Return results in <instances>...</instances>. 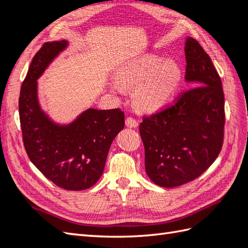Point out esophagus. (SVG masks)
Wrapping results in <instances>:
<instances>
[{
  "mask_svg": "<svg viewBox=\"0 0 248 248\" xmlns=\"http://www.w3.org/2000/svg\"><path fill=\"white\" fill-rule=\"evenodd\" d=\"M125 124H127V127L129 128H136L139 125V121L135 118L131 117V116H129V117L125 118Z\"/></svg>",
  "mask_w": 248,
  "mask_h": 248,
  "instance_id": "34e87169",
  "label": "esophagus"
}]
</instances>
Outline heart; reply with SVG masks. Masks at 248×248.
I'll list each match as a JSON object with an SVG mask.
<instances>
[{"mask_svg":"<svg viewBox=\"0 0 248 248\" xmlns=\"http://www.w3.org/2000/svg\"><path fill=\"white\" fill-rule=\"evenodd\" d=\"M119 80L127 87H138L134 101L140 108L155 110L175 96L182 81V69L176 61L146 54L125 64L119 71Z\"/></svg>","mask_w":248,"mask_h":248,"instance_id":"1","label":"heart"}]
</instances>
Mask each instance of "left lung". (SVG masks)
<instances>
[{"instance_id": "1", "label": "left lung", "mask_w": 248, "mask_h": 248, "mask_svg": "<svg viewBox=\"0 0 248 248\" xmlns=\"http://www.w3.org/2000/svg\"><path fill=\"white\" fill-rule=\"evenodd\" d=\"M186 80L194 87L170 107L144 116L140 133L145 168L152 182L175 187L193 181L211 166L224 141L222 81L198 41H186Z\"/></svg>"}]
</instances>
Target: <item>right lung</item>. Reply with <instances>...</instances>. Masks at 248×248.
Segmentation results:
<instances>
[{
	"mask_svg": "<svg viewBox=\"0 0 248 248\" xmlns=\"http://www.w3.org/2000/svg\"><path fill=\"white\" fill-rule=\"evenodd\" d=\"M67 45L49 41L35 54L21 85L19 116L31 162L55 186L81 191L101 177L110 144L124 127V114L120 108H88L70 124L59 125L41 110L36 81Z\"/></svg>",
	"mask_w": 248,
	"mask_h": 248,
	"instance_id": "obj_1",
	"label": "right lung"
}]
</instances>
